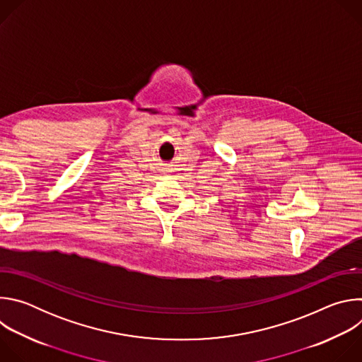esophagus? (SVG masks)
<instances>
[{"mask_svg": "<svg viewBox=\"0 0 362 362\" xmlns=\"http://www.w3.org/2000/svg\"><path fill=\"white\" fill-rule=\"evenodd\" d=\"M162 170H163V172H170V165H165Z\"/></svg>", "mask_w": 362, "mask_h": 362, "instance_id": "1", "label": "esophagus"}]
</instances>
